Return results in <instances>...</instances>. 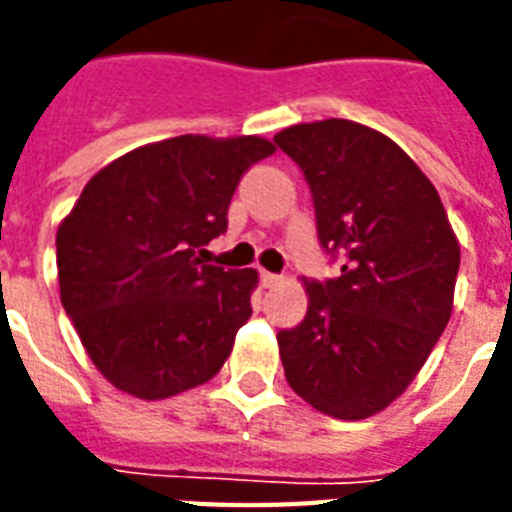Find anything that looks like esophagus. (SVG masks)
<instances>
[{"label":"esophagus","mask_w":512,"mask_h":512,"mask_svg":"<svg viewBox=\"0 0 512 512\" xmlns=\"http://www.w3.org/2000/svg\"><path fill=\"white\" fill-rule=\"evenodd\" d=\"M260 281H263L265 289H273V287H279L281 281H284V276H279V273L263 271V273H260Z\"/></svg>","instance_id":"1"}]
</instances>
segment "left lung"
Here are the masks:
<instances>
[{
  "instance_id": "left-lung-1",
  "label": "left lung",
  "mask_w": 512,
  "mask_h": 512,
  "mask_svg": "<svg viewBox=\"0 0 512 512\" xmlns=\"http://www.w3.org/2000/svg\"><path fill=\"white\" fill-rule=\"evenodd\" d=\"M273 143L311 188L335 279H308V311L281 329L297 396L337 420H364L401 396L452 316L460 244L420 167L382 132L348 119L295 124Z\"/></svg>"
}]
</instances>
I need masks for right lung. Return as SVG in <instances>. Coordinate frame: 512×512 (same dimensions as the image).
Returning <instances> with one entry per match:
<instances>
[{"label": "right lung", "instance_id": "obj_1", "mask_svg": "<svg viewBox=\"0 0 512 512\" xmlns=\"http://www.w3.org/2000/svg\"><path fill=\"white\" fill-rule=\"evenodd\" d=\"M263 138L180 135L124 154L60 223V303L92 364L156 401L212 380L252 316L257 273L204 263Z\"/></svg>", "mask_w": 512, "mask_h": 512}]
</instances>
